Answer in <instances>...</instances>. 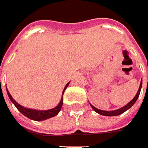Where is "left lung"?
Returning <instances> with one entry per match:
<instances>
[{
  "mask_svg": "<svg viewBox=\"0 0 148 148\" xmlns=\"http://www.w3.org/2000/svg\"><path fill=\"white\" fill-rule=\"evenodd\" d=\"M141 85H142V79H141V82H140V87H139V90H138V92H137V93H136V95H135V97L129 103H127L125 106H123V107H122L121 109H118V110H110V111H105V110H99V109H97V108H95L93 105H92L91 104V106H92V108L97 112V113H99V114H100V115H103V116H118V115H120V114H122V113H123L124 111H126L127 110H129L130 107H132V105H133L134 103L136 102V100H137V99H138V97H139V95H140V89H141Z\"/></svg>",
  "mask_w": 148,
  "mask_h": 148,
  "instance_id": "1",
  "label": "left lung"
}]
</instances>
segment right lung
I'll return each mask as SVG.
<instances>
[{
	"mask_svg": "<svg viewBox=\"0 0 148 148\" xmlns=\"http://www.w3.org/2000/svg\"><path fill=\"white\" fill-rule=\"evenodd\" d=\"M69 84V82L66 85V86H65V88H64L62 93H64V92H65L66 88L68 87ZM7 92H8V95L10 100L14 103V104L16 106V108H17L24 116H25L26 117H28V118H30V119H32V120H35V121H43V120H46V119H48V118H50V117H53V116H56V115L59 113V111L61 110L62 106V103H63V100H62V99H61L59 104H58L56 107H55L54 109L48 110H32V109L25 108V107L21 106L20 104H18V103H17L14 99L12 98V96H11V94L9 93V92H8V89H7Z\"/></svg>",
	"mask_w": 148,
	"mask_h": 148,
	"instance_id": "1",
	"label": "right lung"
}]
</instances>
